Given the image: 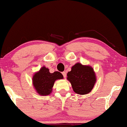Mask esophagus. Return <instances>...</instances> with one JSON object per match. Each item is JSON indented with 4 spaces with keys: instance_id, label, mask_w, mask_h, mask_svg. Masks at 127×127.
Here are the masks:
<instances>
[{
    "instance_id": "obj_1",
    "label": "esophagus",
    "mask_w": 127,
    "mask_h": 127,
    "mask_svg": "<svg viewBox=\"0 0 127 127\" xmlns=\"http://www.w3.org/2000/svg\"><path fill=\"white\" fill-rule=\"evenodd\" d=\"M62 75H63L64 78H65L66 77V72H62Z\"/></svg>"
}]
</instances>
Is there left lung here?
<instances>
[{
    "mask_svg": "<svg viewBox=\"0 0 127 127\" xmlns=\"http://www.w3.org/2000/svg\"><path fill=\"white\" fill-rule=\"evenodd\" d=\"M67 79L71 82L75 93L85 95L90 93L96 82V76L94 69L89 65L76 63L67 73Z\"/></svg>",
    "mask_w": 127,
    "mask_h": 127,
    "instance_id": "1",
    "label": "left lung"
}]
</instances>
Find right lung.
Instances as JSON below:
<instances>
[{"label": "right lung", "mask_w": 127, "mask_h": 127, "mask_svg": "<svg viewBox=\"0 0 127 127\" xmlns=\"http://www.w3.org/2000/svg\"><path fill=\"white\" fill-rule=\"evenodd\" d=\"M64 76L61 72L55 71L50 73L48 68L43 66L32 78V82L36 91L40 95H48L52 91L55 81L63 79Z\"/></svg>", "instance_id": "add662e5"}]
</instances>
